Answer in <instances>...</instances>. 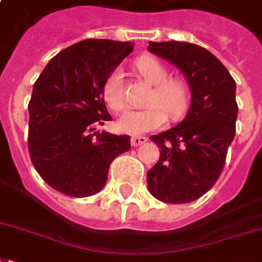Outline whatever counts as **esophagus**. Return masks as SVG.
Instances as JSON below:
<instances>
[{
	"label": "esophagus",
	"instance_id": "esophagus-1",
	"mask_svg": "<svg viewBox=\"0 0 262 262\" xmlns=\"http://www.w3.org/2000/svg\"><path fill=\"white\" fill-rule=\"evenodd\" d=\"M146 141V137H133V138H131V145H133L134 147H137L139 146V145H143Z\"/></svg>",
	"mask_w": 262,
	"mask_h": 262
}]
</instances>
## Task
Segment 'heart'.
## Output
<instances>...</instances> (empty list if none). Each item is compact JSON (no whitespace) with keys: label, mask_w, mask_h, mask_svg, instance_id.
Returning a JSON list of instances; mask_svg holds the SVG:
<instances>
[{"label":"heart","mask_w":262,"mask_h":262,"mask_svg":"<svg viewBox=\"0 0 262 262\" xmlns=\"http://www.w3.org/2000/svg\"><path fill=\"white\" fill-rule=\"evenodd\" d=\"M141 76L153 85L146 99L145 109H129L117 120V127L123 133L131 135L149 133L160 128L167 121L178 120L185 115L189 105V90L182 80L168 78V70L160 60L152 56H143L137 62ZM103 98L110 109L119 112L125 105L123 70L115 69L110 73L103 86Z\"/></svg>","instance_id":"obj_1"}]
</instances>
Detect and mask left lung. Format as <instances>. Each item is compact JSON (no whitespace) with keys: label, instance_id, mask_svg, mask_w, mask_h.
Instances as JSON below:
<instances>
[{"label":"left lung","instance_id":"left-lung-1","mask_svg":"<svg viewBox=\"0 0 262 262\" xmlns=\"http://www.w3.org/2000/svg\"><path fill=\"white\" fill-rule=\"evenodd\" d=\"M147 51L180 69L190 88L185 119L150 137L160 147V157L147 171V189L164 203H189L213 188L224 168L235 137L236 82L203 47L149 41Z\"/></svg>","mask_w":262,"mask_h":262}]
</instances>
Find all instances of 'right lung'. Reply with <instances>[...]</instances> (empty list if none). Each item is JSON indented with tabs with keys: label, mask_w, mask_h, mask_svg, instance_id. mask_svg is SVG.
<instances>
[{
	"label": "right lung",
	"mask_w": 262,
	"mask_h": 262,
	"mask_svg": "<svg viewBox=\"0 0 262 262\" xmlns=\"http://www.w3.org/2000/svg\"><path fill=\"white\" fill-rule=\"evenodd\" d=\"M133 49L131 41H80L51 59L34 82L29 102L30 159L41 178L60 193H98L110 163L129 150L128 135L94 129L112 120L103 86Z\"/></svg>",
	"instance_id": "1"
}]
</instances>
